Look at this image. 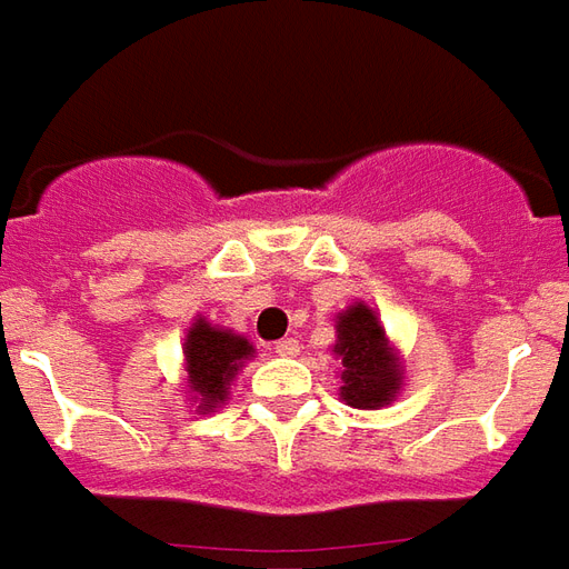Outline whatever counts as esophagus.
<instances>
[{
  "label": "esophagus",
  "instance_id": "34e87169",
  "mask_svg": "<svg viewBox=\"0 0 569 569\" xmlns=\"http://www.w3.org/2000/svg\"><path fill=\"white\" fill-rule=\"evenodd\" d=\"M272 355H279V358H297L300 355V339H281L272 346Z\"/></svg>",
  "mask_w": 569,
  "mask_h": 569
}]
</instances>
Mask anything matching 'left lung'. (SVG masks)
Instances as JSON below:
<instances>
[{
  "label": "left lung",
  "mask_w": 569,
  "mask_h": 569,
  "mask_svg": "<svg viewBox=\"0 0 569 569\" xmlns=\"http://www.w3.org/2000/svg\"><path fill=\"white\" fill-rule=\"evenodd\" d=\"M336 342L330 346L339 360V400L351 409L391 406L403 391V358L393 346L379 312L370 302H351L333 318Z\"/></svg>",
  "instance_id": "left-lung-1"
}]
</instances>
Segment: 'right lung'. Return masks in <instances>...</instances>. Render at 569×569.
<instances>
[{
  "label": "right lung",
  "instance_id": "add662e5",
  "mask_svg": "<svg viewBox=\"0 0 569 569\" xmlns=\"http://www.w3.org/2000/svg\"><path fill=\"white\" fill-rule=\"evenodd\" d=\"M184 393L197 416H209L230 400V385L239 370L254 358V342L248 336L211 325L206 315H197L181 346Z\"/></svg>",
  "mask_w": 569,
  "mask_h": 569
}]
</instances>
